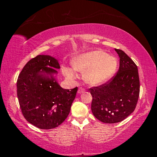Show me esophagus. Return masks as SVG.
<instances>
[{
  "mask_svg": "<svg viewBox=\"0 0 157 157\" xmlns=\"http://www.w3.org/2000/svg\"><path fill=\"white\" fill-rule=\"evenodd\" d=\"M85 91V89H83V88H82V87H80V88H79V89H78V94H82V93H84Z\"/></svg>",
  "mask_w": 157,
  "mask_h": 157,
  "instance_id": "esophagus-1",
  "label": "esophagus"
}]
</instances>
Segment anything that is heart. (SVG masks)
I'll return each instance as SVG.
<instances>
[{
	"label": "heart",
	"instance_id": "heart-1",
	"mask_svg": "<svg viewBox=\"0 0 157 157\" xmlns=\"http://www.w3.org/2000/svg\"><path fill=\"white\" fill-rule=\"evenodd\" d=\"M73 68L83 73V80L90 86H99L108 82L115 74L118 59L113 55L102 50H92L78 55L72 63ZM65 75L73 78L75 73L72 69L66 68Z\"/></svg>",
	"mask_w": 157,
	"mask_h": 157
}]
</instances>
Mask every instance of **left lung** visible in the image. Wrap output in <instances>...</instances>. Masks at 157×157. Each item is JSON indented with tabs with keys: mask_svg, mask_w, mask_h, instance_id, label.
Instances as JSON below:
<instances>
[{
	"mask_svg": "<svg viewBox=\"0 0 157 157\" xmlns=\"http://www.w3.org/2000/svg\"><path fill=\"white\" fill-rule=\"evenodd\" d=\"M115 50L120 58L118 73L107 83L89 89L93 114L110 124L123 121L134 111L140 92L137 66L123 50Z\"/></svg>",
	"mask_w": 157,
	"mask_h": 157,
	"instance_id": "8db88e82",
	"label": "left lung"
}]
</instances>
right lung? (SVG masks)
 I'll list each match as a JSON object with an SVG mask.
<instances>
[{"mask_svg": "<svg viewBox=\"0 0 157 157\" xmlns=\"http://www.w3.org/2000/svg\"><path fill=\"white\" fill-rule=\"evenodd\" d=\"M59 62L50 55L30 59L17 79V97L23 116L39 129H50L67 118L78 87L64 89L57 81Z\"/></svg>", "mask_w": 157, "mask_h": 157, "instance_id": "right-lung-1", "label": "right lung"}]
</instances>
